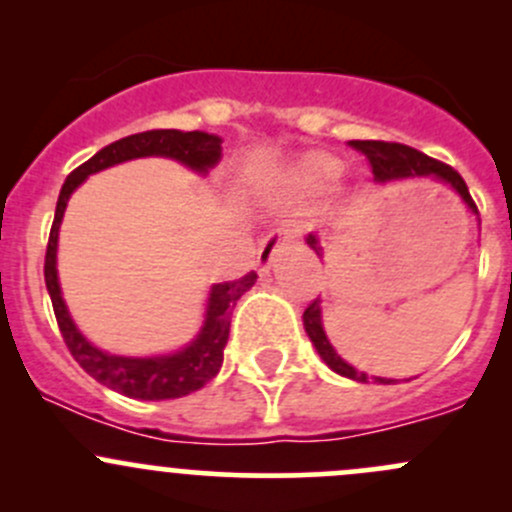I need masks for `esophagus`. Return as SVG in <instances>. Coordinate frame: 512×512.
I'll use <instances>...</instances> for the list:
<instances>
[{
  "mask_svg": "<svg viewBox=\"0 0 512 512\" xmlns=\"http://www.w3.org/2000/svg\"><path fill=\"white\" fill-rule=\"evenodd\" d=\"M294 237H297V230H294V227H287V225L275 227L270 235H265V240L260 242V250H257V262H260L262 270H267V267H270L272 257L277 255V250H280L282 245H287L289 240H294Z\"/></svg>",
  "mask_w": 512,
  "mask_h": 512,
  "instance_id": "1",
  "label": "esophagus"
}]
</instances>
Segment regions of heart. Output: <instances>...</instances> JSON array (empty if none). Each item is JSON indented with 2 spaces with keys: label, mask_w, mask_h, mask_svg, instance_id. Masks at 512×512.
Returning a JSON list of instances; mask_svg holds the SVG:
<instances>
[{
  "label": "heart",
  "mask_w": 512,
  "mask_h": 512,
  "mask_svg": "<svg viewBox=\"0 0 512 512\" xmlns=\"http://www.w3.org/2000/svg\"><path fill=\"white\" fill-rule=\"evenodd\" d=\"M337 175V160L329 156H309L302 163V178L309 183H322Z\"/></svg>",
  "instance_id": "1"
}]
</instances>
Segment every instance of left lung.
<instances>
[{
  "label": "left lung",
  "instance_id": "1",
  "mask_svg": "<svg viewBox=\"0 0 512 512\" xmlns=\"http://www.w3.org/2000/svg\"><path fill=\"white\" fill-rule=\"evenodd\" d=\"M349 146L369 160V168H371V173H374L376 180L404 178V175H436V178L451 183L453 188H456V193L466 200L468 208L478 215L476 203H473L471 193H468L466 180H463L461 173H458V170H453L451 165L441 163V160H436V158H428L426 153L416 151V148H411V146H404V143L349 141ZM307 242H309V247H312V250H317V255H319L317 237L309 235ZM304 329H307L309 339H312V344L317 347L319 356L327 361L329 369L337 371V374H342V376H347V379L361 381V384H366V381L371 379L369 374H364V371H356L352 364H347L342 356L334 352V347L329 344L327 334H324V329H322V307H319V297L312 299V302L307 304V309H304ZM376 381H381V384H391L394 379H376Z\"/></svg>",
  "mask_w": 512,
  "mask_h": 512
}]
</instances>
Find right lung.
I'll return each instance as SVG.
<instances>
[{
  "label": "right lung",
  "mask_w": 512,
  "mask_h": 512,
  "mask_svg": "<svg viewBox=\"0 0 512 512\" xmlns=\"http://www.w3.org/2000/svg\"><path fill=\"white\" fill-rule=\"evenodd\" d=\"M220 138L213 133L203 131H173V128H153V131L133 133V136L121 138V141L111 143V146L101 148L94 158L81 163L74 168L66 178L64 188L59 193V203H56L54 223H51L49 245H46L44 257V280L49 289L51 307H54L56 324L64 337L66 349L71 356L79 361L81 369L89 376H94L98 384L108 386V389L118 391V394L128 396V399H143V401H160V399H180L193 391L203 389L210 379L223 366V349L230 337V314L237 299L255 285L257 275L247 272L240 280L220 282L210 289L208 299V314H205L203 332L198 334L190 347L183 352L170 356H153V359H128V356H111L106 352H98L91 347L79 329L71 322L66 304L61 299L59 277H56V240H59V225L64 218V208L69 195L74 193L76 185L84 183L91 173L108 168V165L123 163L131 158L143 156H165L180 160L188 168L205 173L213 168L220 160Z\"/></svg>",
  "instance_id": "1"
}]
</instances>
